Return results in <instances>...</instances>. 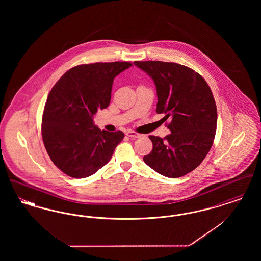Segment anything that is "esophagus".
<instances>
[{
    "label": "esophagus",
    "instance_id": "1",
    "mask_svg": "<svg viewBox=\"0 0 261 261\" xmlns=\"http://www.w3.org/2000/svg\"><path fill=\"white\" fill-rule=\"evenodd\" d=\"M126 135L130 137L131 139H137V138L141 137V134H138V133L134 132V131H128V132H126Z\"/></svg>",
    "mask_w": 261,
    "mask_h": 261
}]
</instances>
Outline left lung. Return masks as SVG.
<instances>
[{"label":"left lung","mask_w":261,"mask_h":261,"mask_svg":"<svg viewBox=\"0 0 261 261\" xmlns=\"http://www.w3.org/2000/svg\"><path fill=\"white\" fill-rule=\"evenodd\" d=\"M153 80L156 112L170 118L171 134L149 136L152 150L144 162L158 173L178 178L193 171L211 149L217 124V110L211 88L196 71L175 62H134Z\"/></svg>","instance_id":"left-lung-1"}]
</instances>
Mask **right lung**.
<instances>
[{
  "instance_id": "1",
  "label": "right lung",
  "mask_w": 261,
  "mask_h": 261,
  "mask_svg": "<svg viewBox=\"0 0 261 261\" xmlns=\"http://www.w3.org/2000/svg\"><path fill=\"white\" fill-rule=\"evenodd\" d=\"M127 62H96L66 71L50 90L42 118V136L51 162L72 178H86L111 161L121 131H100L94 115L111 102L115 76Z\"/></svg>"
}]
</instances>
